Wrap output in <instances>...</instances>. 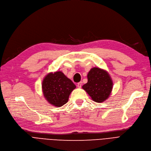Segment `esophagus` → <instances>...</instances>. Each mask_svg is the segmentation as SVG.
<instances>
[{
    "mask_svg": "<svg viewBox=\"0 0 151 151\" xmlns=\"http://www.w3.org/2000/svg\"><path fill=\"white\" fill-rule=\"evenodd\" d=\"M81 86H82V82H81V81H80V82H79L78 83V85H77L78 88H80L81 87Z\"/></svg>",
    "mask_w": 151,
    "mask_h": 151,
    "instance_id": "obj_1",
    "label": "esophagus"
}]
</instances>
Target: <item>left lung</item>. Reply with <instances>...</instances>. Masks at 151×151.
Segmentation results:
<instances>
[{
    "label": "left lung",
    "mask_w": 151,
    "mask_h": 151,
    "mask_svg": "<svg viewBox=\"0 0 151 151\" xmlns=\"http://www.w3.org/2000/svg\"><path fill=\"white\" fill-rule=\"evenodd\" d=\"M88 82L82 86L93 101L103 103L110 96L113 82L109 73L99 67H93L87 75Z\"/></svg>",
    "instance_id": "1"
}]
</instances>
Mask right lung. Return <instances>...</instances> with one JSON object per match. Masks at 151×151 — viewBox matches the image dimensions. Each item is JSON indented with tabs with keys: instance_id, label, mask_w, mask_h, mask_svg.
Returning <instances> with one entry per match:
<instances>
[{
	"instance_id": "right-lung-1",
	"label": "right lung",
	"mask_w": 151,
	"mask_h": 151,
	"mask_svg": "<svg viewBox=\"0 0 151 151\" xmlns=\"http://www.w3.org/2000/svg\"><path fill=\"white\" fill-rule=\"evenodd\" d=\"M76 86L63 72H50L43 78L42 90L44 98L50 103L57 108L68 101L70 94Z\"/></svg>"
}]
</instances>
